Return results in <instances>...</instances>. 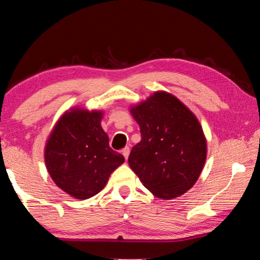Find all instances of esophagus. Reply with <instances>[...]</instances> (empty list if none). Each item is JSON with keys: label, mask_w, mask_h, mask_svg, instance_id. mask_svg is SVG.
I'll return each instance as SVG.
<instances>
[{"label": "esophagus", "mask_w": 260, "mask_h": 260, "mask_svg": "<svg viewBox=\"0 0 260 260\" xmlns=\"http://www.w3.org/2000/svg\"><path fill=\"white\" fill-rule=\"evenodd\" d=\"M129 148L128 147H125L124 149H122L121 150V153L122 155H124V157H125V159H127V158H128V156H129Z\"/></svg>", "instance_id": "34e87169"}]
</instances>
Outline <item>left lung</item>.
<instances>
[{"label": "left lung", "instance_id": "1", "mask_svg": "<svg viewBox=\"0 0 260 260\" xmlns=\"http://www.w3.org/2000/svg\"><path fill=\"white\" fill-rule=\"evenodd\" d=\"M131 112L141 132L128 157L131 169L156 197L181 196L195 184L206 159V140L195 114L166 91H156Z\"/></svg>", "mask_w": 260, "mask_h": 260}]
</instances>
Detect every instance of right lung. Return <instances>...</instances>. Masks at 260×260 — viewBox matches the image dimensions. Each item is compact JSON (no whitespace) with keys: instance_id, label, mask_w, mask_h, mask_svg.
<instances>
[{"instance_id":"obj_1","label":"right lung","mask_w":260,"mask_h":260,"mask_svg":"<svg viewBox=\"0 0 260 260\" xmlns=\"http://www.w3.org/2000/svg\"><path fill=\"white\" fill-rule=\"evenodd\" d=\"M102 112L72 109L63 114L47 141L45 160L51 179L74 199L87 200L105 187L124 162L101 126Z\"/></svg>"}]
</instances>
